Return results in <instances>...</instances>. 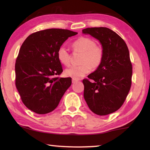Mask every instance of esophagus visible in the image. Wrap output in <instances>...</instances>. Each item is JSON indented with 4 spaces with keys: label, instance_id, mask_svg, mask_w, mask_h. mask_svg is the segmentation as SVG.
<instances>
[{
    "label": "esophagus",
    "instance_id": "esophagus-1",
    "mask_svg": "<svg viewBox=\"0 0 150 150\" xmlns=\"http://www.w3.org/2000/svg\"><path fill=\"white\" fill-rule=\"evenodd\" d=\"M77 82H78V80L77 79H72V83H73V84H74V83H77Z\"/></svg>",
    "mask_w": 150,
    "mask_h": 150
}]
</instances>
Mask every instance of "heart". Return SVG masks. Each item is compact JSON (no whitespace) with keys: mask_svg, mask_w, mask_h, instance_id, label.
Masks as SVG:
<instances>
[{"mask_svg":"<svg viewBox=\"0 0 150 150\" xmlns=\"http://www.w3.org/2000/svg\"><path fill=\"white\" fill-rule=\"evenodd\" d=\"M75 51L83 53L80 63L82 65L72 66L65 70V76L75 79H79L89 73L91 67L97 68L102 63L103 50L100 46L96 45L95 41L90 38L80 37L73 43ZM57 58L62 64H70V55L69 51L64 46H62L57 51Z\"/></svg>","mask_w":150,"mask_h":150,"instance_id":"b5f03b06","label":"heart"}]
</instances>
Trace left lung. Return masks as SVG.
I'll return each instance as SVG.
<instances>
[{"label": "left lung", "instance_id": "1", "mask_svg": "<svg viewBox=\"0 0 150 150\" xmlns=\"http://www.w3.org/2000/svg\"><path fill=\"white\" fill-rule=\"evenodd\" d=\"M83 34L98 40L104 54L100 65L88 75L93 81H83L84 98L93 112L107 115L121 107L130 89L132 66L128 48L120 35L108 28H88Z\"/></svg>", "mask_w": 150, "mask_h": 150}]
</instances>
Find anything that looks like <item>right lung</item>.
<instances>
[{
    "label": "right lung",
    "mask_w": 150,
    "mask_h": 150,
    "mask_svg": "<svg viewBox=\"0 0 150 150\" xmlns=\"http://www.w3.org/2000/svg\"><path fill=\"white\" fill-rule=\"evenodd\" d=\"M77 34L51 28L33 33L20 47L15 64L16 87L26 107L39 115L56 108L71 85V78L54 77L62 73L57 51L68 38Z\"/></svg>",
    "instance_id": "obj_1"
}]
</instances>
